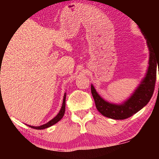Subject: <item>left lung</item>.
<instances>
[{"mask_svg":"<svg viewBox=\"0 0 159 159\" xmlns=\"http://www.w3.org/2000/svg\"><path fill=\"white\" fill-rule=\"evenodd\" d=\"M142 34L147 39L149 48V66L145 77L141 80L132 94L122 103L109 102L104 99L98 93L93 85L91 84V93L96 108L106 117L114 120H124L130 117L146 106L152 97L156 80L157 66L159 69V50L156 51L147 36L144 35L143 32Z\"/></svg>","mask_w":159,"mask_h":159,"instance_id":"obj_1","label":"left lung"}]
</instances>
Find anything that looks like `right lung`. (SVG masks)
Listing matches in <instances>:
<instances>
[{
  "instance_id": "right-lung-1",
  "label": "right lung",
  "mask_w": 159,
  "mask_h": 159,
  "mask_svg": "<svg viewBox=\"0 0 159 159\" xmlns=\"http://www.w3.org/2000/svg\"><path fill=\"white\" fill-rule=\"evenodd\" d=\"M66 93H64V96H63V104H62V106L61 110H60L59 113H58L57 115L56 116H54L52 120H51L50 121L48 122L47 123L43 124V125H39V126H33V125H27L28 126L33 128V129H47V128L52 126V125H54V124L57 123L58 121H60L63 116H64L65 114V109H66Z\"/></svg>"
}]
</instances>
